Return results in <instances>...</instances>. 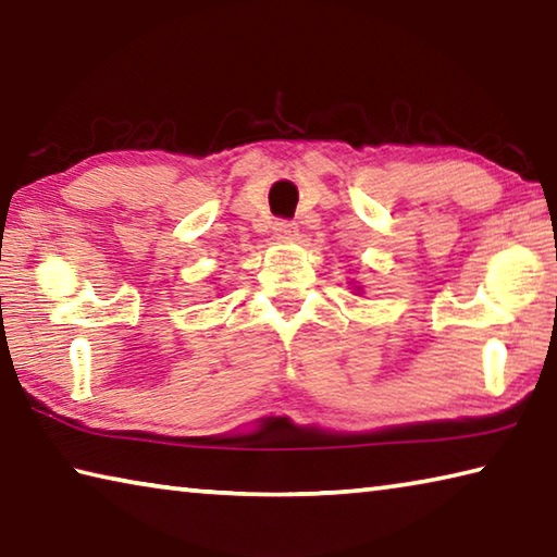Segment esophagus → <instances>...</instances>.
Wrapping results in <instances>:
<instances>
[{
    "label": "esophagus",
    "mask_w": 557,
    "mask_h": 557,
    "mask_svg": "<svg viewBox=\"0 0 557 557\" xmlns=\"http://www.w3.org/2000/svg\"><path fill=\"white\" fill-rule=\"evenodd\" d=\"M272 233H275L282 240H292L297 235V223L287 221V219H277L275 223H272Z\"/></svg>",
    "instance_id": "34e87169"
}]
</instances>
